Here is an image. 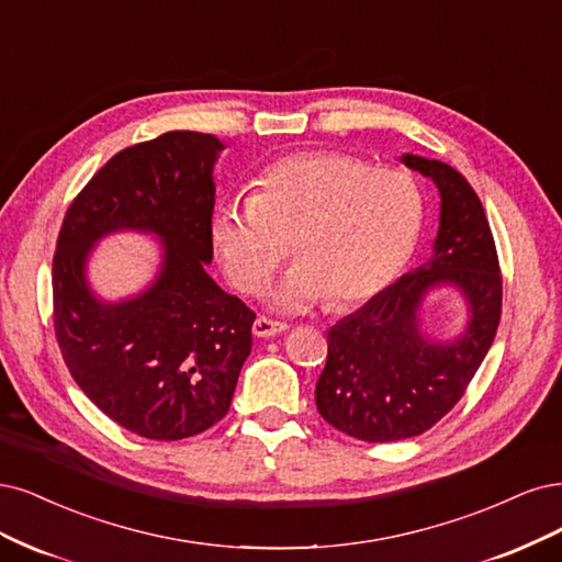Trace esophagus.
<instances>
[{
  "label": "esophagus",
  "mask_w": 562,
  "mask_h": 562,
  "mask_svg": "<svg viewBox=\"0 0 562 562\" xmlns=\"http://www.w3.org/2000/svg\"><path fill=\"white\" fill-rule=\"evenodd\" d=\"M286 329H289V327H286L284 322L270 319V317H257L255 327H251V331H255V336H259V338H270V336L282 334V331H286Z\"/></svg>",
  "instance_id": "1"
}]
</instances>
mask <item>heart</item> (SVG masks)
I'll return each mask as SVG.
<instances>
[{"instance_id": "obj_1", "label": "heart", "mask_w": 562, "mask_h": 562, "mask_svg": "<svg viewBox=\"0 0 562 562\" xmlns=\"http://www.w3.org/2000/svg\"><path fill=\"white\" fill-rule=\"evenodd\" d=\"M423 195L394 168L334 151L280 158L255 179L251 198L220 207L212 243L228 280L255 294L292 255L276 292L286 311L324 299L331 311L369 301L402 273L418 243Z\"/></svg>"}]
</instances>
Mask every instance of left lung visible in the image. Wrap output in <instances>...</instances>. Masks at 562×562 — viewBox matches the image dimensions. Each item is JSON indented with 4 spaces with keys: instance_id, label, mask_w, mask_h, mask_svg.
Instances as JSON below:
<instances>
[{
    "instance_id": "left-lung-1",
    "label": "left lung",
    "mask_w": 562,
    "mask_h": 562,
    "mask_svg": "<svg viewBox=\"0 0 562 562\" xmlns=\"http://www.w3.org/2000/svg\"><path fill=\"white\" fill-rule=\"evenodd\" d=\"M402 160L441 193L434 257L334 324L315 387L322 418L369 443L411 439L437 425L472 383L502 315L499 259L476 191L441 160ZM439 283H456L470 305L468 329L452 344H427L417 331V307Z\"/></svg>"
}]
</instances>
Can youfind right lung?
<instances>
[{"instance_id": "right-lung-1", "label": "right lung", "mask_w": 562, "mask_h": 562, "mask_svg": "<svg viewBox=\"0 0 562 562\" xmlns=\"http://www.w3.org/2000/svg\"><path fill=\"white\" fill-rule=\"evenodd\" d=\"M222 149L212 135L172 131L119 151L67 207L53 255L65 364L106 418L144 439L177 441L220 423L251 350L255 311L205 273ZM121 227L156 232L164 268L137 300L102 304L85 284V259Z\"/></svg>"}]
</instances>
